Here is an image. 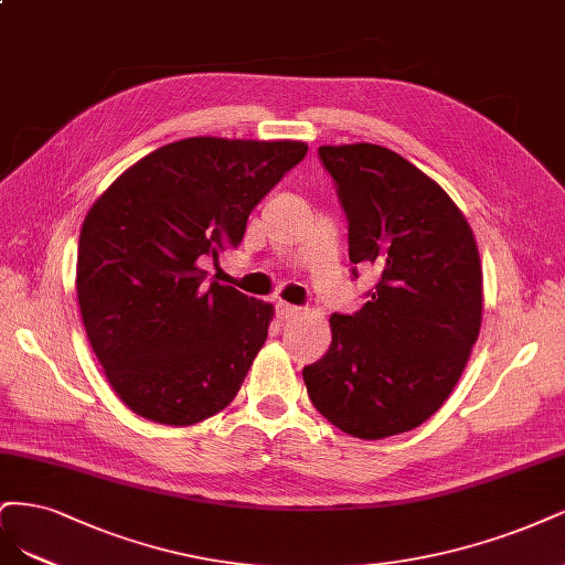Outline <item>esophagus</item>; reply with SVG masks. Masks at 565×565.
<instances>
[{"label": "esophagus", "mask_w": 565, "mask_h": 565, "mask_svg": "<svg viewBox=\"0 0 565 565\" xmlns=\"http://www.w3.org/2000/svg\"><path fill=\"white\" fill-rule=\"evenodd\" d=\"M298 312H300V307H296V305H288V302H277V317H279L281 321L290 319V317L298 315Z\"/></svg>", "instance_id": "obj_1"}]
</instances>
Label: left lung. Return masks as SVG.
<instances>
[{"instance_id":"1","label":"left lung","mask_w":565,"mask_h":565,"mask_svg":"<svg viewBox=\"0 0 565 565\" xmlns=\"http://www.w3.org/2000/svg\"><path fill=\"white\" fill-rule=\"evenodd\" d=\"M348 215L352 279L375 267L369 302L333 315L331 348L302 369L315 408L359 439L415 429L444 406L481 329L475 234L408 159L371 142L323 145Z\"/></svg>"}]
</instances>
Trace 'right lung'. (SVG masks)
I'll use <instances>...</instances> for the list:
<instances>
[{"label": "right lung", "mask_w": 565, "mask_h": 565, "mask_svg": "<svg viewBox=\"0 0 565 565\" xmlns=\"http://www.w3.org/2000/svg\"><path fill=\"white\" fill-rule=\"evenodd\" d=\"M298 140L185 138L121 173L79 234L84 329L121 402L194 425L239 392L271 305L211 281L199 263L244 239L250 211L305 159Z\"/></svg>", "instance_id": "obj_1"}]
</instances>
